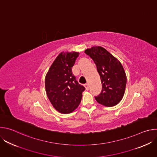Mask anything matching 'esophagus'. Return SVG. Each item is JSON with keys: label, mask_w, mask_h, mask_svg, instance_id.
<instances>
[{"label": "esophagus", "mask_w": 157, "mask_h": 157, "mask_svg": "<svg viewBox=\"0 0 157 157\" xmlns=\"http://www.w3.org/2000/svg\"><path fill=\"white\" fill-rule=\"evenodd\" d=\"M84 87H85V88H86V90H89V84H85L84 85Z\"/></svg>", "instance_id": "obj_1"}]
</instances>
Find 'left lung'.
<instances>
[{"label": "left lung", "mask_w": 157, "mask_h": 157, "mask_svg": "<svg viewBox=\"0 0 157 157\" xmlns=\"http://www.w3.org/2000/svg\"><path fill=\"white\" fill-rule=\"evenodd\" d=\"M84 53L94 61L101 80L102 91L96 100L107 107L117 105L124 95L127 82L121 63L101 47H93Z\"/></svg>", "instance_id": "obj_1"}]
</instances>
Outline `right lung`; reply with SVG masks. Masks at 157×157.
<instances>
[{"mask_svg": "<svg viewBox=\"0 0 157 157\" xmlns=\"http://www.w3.org/2000/svg\"><path fill=\"white\" fill-rule=\"evenodd\" d=\"M77 52L60 53L45 78L47 96L53 106L63 114L71 113L79 105L85 87L79 84L72 73Z\"/></svg>", "mask_w": 157, "mask_h": 157, "instance_id": "right-lung-1", "label": "right lung"}]
</instances>
